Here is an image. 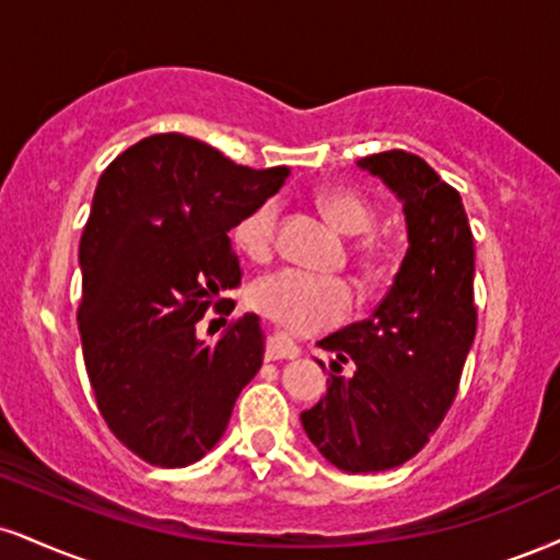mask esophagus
Returning a JSON list of instances; mask_svg holds the SVG:
<instances>
[{
    "mask_svg": "<svg viewBox=\"0 0 560 560\" xmlns=\"http://www.w3.org/2000/svg\"><path fill=\"white\" fill-rule=\"evenodd\" d=\"M298 354H300V347L281 334L273 336V339L266 345V360H294Z\"/></svg>",
    "mask_w": 560,
    "mask_h": 560,
    "instance_id": "34e87169",
    "label": "esophagus"
}]
</instances>
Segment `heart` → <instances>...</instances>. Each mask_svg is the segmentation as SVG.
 Wrapping results in <instances>:
<instances>
[{"label": "heart", "instance_id": "1", "mask_svg": "<svg viewBox=\"0 0 560 560\" xmlns=\"http://www.w3.org/2000/svg\"><path fill=\"white\" fill-rule=\"evenodd\" d=\"M315 206L320 208L339 232L357 237L375 224V213L365 200L347 187H326L315 192ZM276 226H279V203L262 200L250 211L242 213L234 224L232 237L247 258L268 260L276 250ZM357 260L362 262L368 276H375L383 268L386 255L375 242L357 245ZM250 302L268 318L289 328L294 334L326 331L336 323L347 320L354 307V289L341 276L310 273L302 268H276L253 281Z\"/></svg>", "mask_w": 560, "mask_h": 560}]
</instances>
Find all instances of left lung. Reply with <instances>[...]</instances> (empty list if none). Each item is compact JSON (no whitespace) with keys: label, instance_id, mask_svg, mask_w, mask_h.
Returning <instances> with one entry per match:
<instances>
[{"label":"left lung","instance_id":"obj_1","mask_svg":"<svg viewBox=\"0 0 560 560\" xmlns=\"http://www.w3.org/2000/svg\"><path fill=\"white\" fill-rule=\"evenodd\" d=\"M357 164L404 203L409 250L375 313L318 341L336 354V375L300 420L334 467L362 475L401 467L425 448L459 390L477 307L475 242L459 192L399 148ZM345 364L349 376L340 375Z\"/></svg>","mask_w":560,"mask_h":560}]
</instances>
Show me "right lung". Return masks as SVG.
Wrapping results in <instances>:
<instances>
[{"label":"right lung","mask_w":560,"mask_h":560,"mask_svg":"<svg viewBox=\"0 0 560 560\" xmlns=\"http://www.w3.org/2000/svg\"><path fill=\"white\" fill-rule=\"evenodd\" d=\"M287 177L179 132L143 138L101 174L80 237V341L101 417L153 467L203 459L262 365L258 315L213 345L195 326L242 281L229 229Z\"/></svg>","instance_id":"1"}]
</instances>
